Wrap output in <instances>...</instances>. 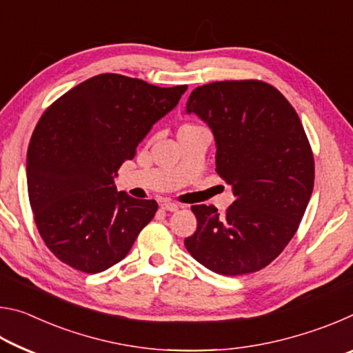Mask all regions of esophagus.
I'll return each mask as SVG.
<instances>
[{"instance_id":"1","label":"esophagus","mask_w":353,"mask_h":353,"mask_svg":"<svg viewBox=\"0 0 353 353\" xmlns=\"http://www.w3.org/2000/svg\"><path fill=\"white\" fill-rule=\"evenodd\" d=\"M160 207H162V210H165V212H177V208H179V205L174 204V202H163Z\"/></svg>"}]
</instances>
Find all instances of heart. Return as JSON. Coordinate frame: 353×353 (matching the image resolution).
I'll list each match as a JSON object with an SVG mask.
<instances>
[{
    "label": "heart",
    "mask_w": 353,
    "mask_h": 353,
    "mask_svg": "<svg viewBox=\"0 0 353 353\" xmlns=\"http://www.w3.org/2000/svg\"><path fill=\"white\" fill-rule=\"evenodd\" d=\"M199 126H194V124H183V126L179 129V132H182V130H191V129H198Z\"/></svg>",
    "instance_id": "b5f03b06"
}]
</instances>
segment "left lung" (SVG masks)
<instances>
[{
    "mask_svg": "<svg viewBox=\"0 0 353 353\" xmlns=\"http://www.w3.org/2000/svg\"><path fill=\"white\" fill-rule=\"evenodd\" d=\"M187 113L212 129L216 172L235 201L221 216L193 205L198 229L185 238L194 260L221 276L260 271L294 236L314 183V160L296 110L261 81L212 82L191 92Z\"/></svg>",
    "mask_w": 353,
    "mask_h": 353,
    "instance_id": "1",
    "label": "left lung"
}]
</instances>
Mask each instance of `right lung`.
I'll use <instances>...</instances> for the list:
<instances>
[{
    "mask_svg": "<svg viewBox=\"0 0 353 353\" xmlns=\"http://www.w3.org/2000/svg\"><path fill=\"white\" fill-rule=\"evenodd\" d=\"M187 88L98 74L41 115L28 148V194L40 236L59 260L97 274L128 255L159 205L118 191L113 177Z\"/></svg>",
    "mask_w": 353,
    "mask_h": 353,
    "instance_id": "obj_1",
    "label": "right lung"
}]
</instances>
